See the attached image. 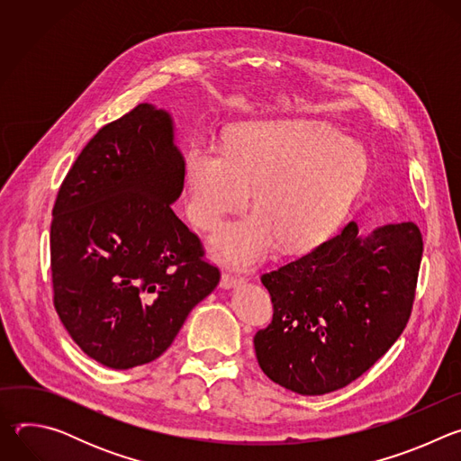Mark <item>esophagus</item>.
Returning a JSON list of instances; mask_svg holds the SVG:
<instances>
[{"instance_id": "1", "label": "esophagus", "mask_w": 461, "mask_h": 461, "mask_svg": "<svg viewBox=\"0 0 461 461\" xmlns=\"http://www.w3.org/2000/svg\"><path fill=\"white\" fill-rule=\"evenodd\" d=\"M240 283H242V279H239V277H235V276H231V274H222V277H221V288H224V290L235 288V286H239Z\"/></svg>"}]
</instances>
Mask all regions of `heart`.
I'll use <instances>...</instances> for the list:
<instances>
[{
    "label": "heart",
    "mask_w": 461,
    "mask_h": 461,
    "mask_svg": "<svg viewBox=\"0 0 461 461\" xmlns=\"http://www.w3.org/2000/svg\"><path fill=\"white\" fill-rule=\"evenodd\" d=\"M365 169L363 149L322 122H242L230 129L222 149H189L185 212L194 226L215 230L248 203L253 187L257 210L212 240L219 260L249 267L277 240L286 251L321 242L347 213Z\"/></svg>",
    "instance_id": "1"
}]
</instances>
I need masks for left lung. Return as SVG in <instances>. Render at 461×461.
I'll return each mask as SVG.
<instances>
[{
  "instance_id": "8db88e82",
  "label": "left lung",
  "mask_w": 461,
  "mask_h": 461,
  "mask_svg": "<svg viewBox=\"0 0 461 461\" xmlns=\"http://www.w3.org/2000/svg\"><path fill=\"white\" fill-rule=\"evenodd\" d=\"M423 253L414 222L363 237L356 222L260 277L274 319L253 338L274 383L321 396L365 374L405 330Z\"/></svg>"
}]
</instances>
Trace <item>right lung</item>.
Wrapping results in <instances>:
<instances>
[{
	"label": "right lung",
	"mask_w": 461,
	"mask_h": 461,
	"mask_svg": "<svg viewBox=\"0 0 461 461\" xmlns=\"http://www.w3.org/2000/svg\"><path fill=\"white\" fill-rule=\"evenodd\" d=\"M184 164L171 114L140 104L98 131L58 191L54 308L104 366L127 370L160 357L219 285L199 237L171 210Z\"/></svg>",
	"instance_id": "right-lung-1"
}]
</instances>
